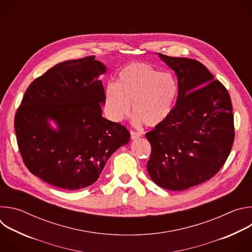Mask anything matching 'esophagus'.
<instances>
[{"mask_svg": "<svg viewBox=\"0 0 252 252\" xmlns=\"http://www.w3.org/2000/svg\"><path fill=\"white\" fill-rule=\"evenodd\" d=\"M142 135L141 131H135V130H130V137L131 139H136Z\"/></svg>", "mask_w": 252, "mask_h": 252, "instance_id": "34e87169", "label": "esophagus"}]
</instances>
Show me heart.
Segmentation results:
<instances>
[{"mask_svg": "<svg viewBox=\"0 0 252 252\" xmlns=\"http://www.w3.org/2000/svg\"><path fill=\"white\" fill-rule=\"evenodd\" d=\"M177 94L178 85L171 74L133 63L121 69L115 85L106 86L103 110L107 119L119 123L129 115L131 102L136 119L155 126L169 117Z\"/></svg>", "mask_w": 252, "mask_h": 252, "instance_id": "1", "label": "heart"}]
</instances>
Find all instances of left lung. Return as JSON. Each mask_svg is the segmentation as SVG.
I'll use <instances>...</instances> for the list:
<instances>
[{
    "label": "left lung",
    "mask_w": 252,
    "mask_h": 252,
    "mask_svg": "<svg viewBox=\"0 0 252 252\" xmlns=\"http://www.w3.org/2000/svg\"><path fill=\"white\" fill-rule=\"evenodd\" d=\"M158 56L175 71L178 94L169 117L146 133L152 146L147 167L160 188L185 190L225 163L234 140L231 99L200 62Z\"/></svg>",
    "instance_id": "left-lung-1"
}]
</instances>
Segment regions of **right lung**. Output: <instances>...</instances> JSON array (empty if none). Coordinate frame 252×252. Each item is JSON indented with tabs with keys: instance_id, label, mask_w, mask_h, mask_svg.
Masks as SVG:
<instances>
[{
	"instance_id": "right-lung-1",
	"label": "right lung",
	"mask_w": 252,
	"mask_h": 252,
	"mask_svg": "<svg viewBox=\"0 0 252 252\" xmlns=\"http://www.w3.org/2000/svg\"><path fill=\"white\" fill-rule=\"evenodd\" d=\"M94 56L60 63L27 89L15 116L27 168L49 185L80 189L94 184L107 159L129 141L128 129L101 116L105 66ZM59 126L52 130L48 121Z\"/></svg>"
}]
</instances>
